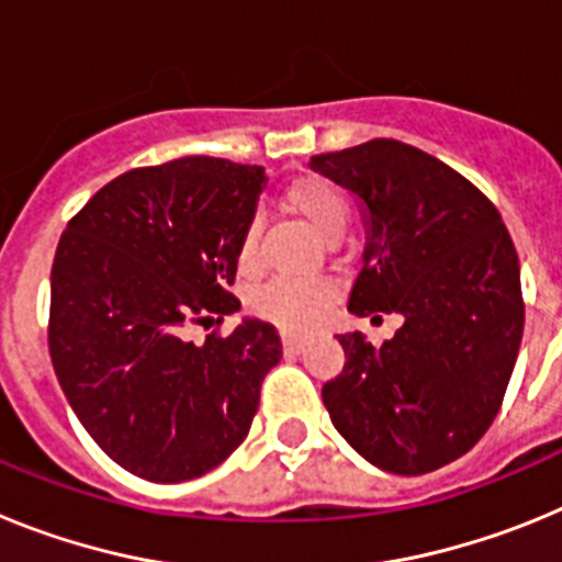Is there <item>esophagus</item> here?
I'll list each match as a JSON object with an SVG mask.
<instances>
[{"label": "esophagus", "mask_w": 562, "mask_h": 562, "mask_svg": "<svg viewBox=\"0 0 562 562\" xmlns=\"http://www.w3.org/2000/svg\"><path fill=\"white\" fill-rule=\"evenodd\" d=\"M284 351L286 355H301L306 349V337H295V335H284Z\"/></svg>", "instance_id": "1"}]
</instances>
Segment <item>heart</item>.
Listing matches in <instances>:
<instances>
[{
  "instance_id": "heart-1",
  "label": "heart",
  "mask_w": 562,
  "mask_h": 562,
  "mask_svg": "<svg viewBox=\"0 0 562 562\" xmlns=\"http://www.w3.org/2000/svg\"><path fill=\"white\" fill-rule=\"evenodd\" d=\"M286 211L310 225L321 238H340L349 222V205L324 177H297L281 193ZM258 247V227L250 225L238 241V265L252 267ZM335 297L329 281H272L252 295V310L284 331H306L324 317Z\"/></svg>"
}]
</instances>
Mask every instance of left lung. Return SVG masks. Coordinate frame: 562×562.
Here are the masks:
<instances>
[{
	"mask_svg": "<svg viewBox=\"0 0 562 562\" xmlns=\"http://www.w3.org/2000/svg\"><path fill=\"white\" fill-rule=\"evenodd\" d=\"M310 168L362 211L366 250L349 312L402 317L382 346L362 331L337 335L346 366L324 385L331 425L385 473L439 470L493 425L518 360L513 238L473 182L408 143L380 137L315 154Z\"/></svg>",
	"mask_w": 562,
	"mask_h": 562,
	"instance_id": "obj_1",
	"label": "left lung"
}]
</instances>
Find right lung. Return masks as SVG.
<instances>
[{
	"label": "right lung",
	"instance_id": "obj_1",
	"mask_svg": "<svg viewBox=\"0 0 562 562\" xmlns=\"http://www.w3.org/2000/svg\"><path fill=\"white\" fill-rule=\"evenodd\" d=\"M261 166L182 157L134 168L81 207L49 276V357L76 416L112 461L157 484L196 479L245 441L278 331L241 317L202 346L188 326L238 312V241Z\"/></svg>",
	"mask_w": 562,
	"mask_h": 562
}]
</instances>
